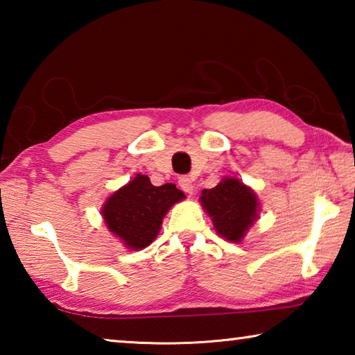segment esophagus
<instances>
[{
    "instance_id": "34e87169",
    "label": "esophagus",
    "mask_w": 355,
    "mask_h": 355,
    "mask_svg": "<svg viewBox=\"0 0 355 355\" xmlns=\"http://www.w3.org/2000/svg\"><path fill=\"white\" fill-rule=\"evenodd\" d=\"M178 186L182 188V191L186 192V194H192V191H194V184H192L191 177H180Z\"/></svg>"
}]
</instances>
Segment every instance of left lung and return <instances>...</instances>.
Segmentation results:
<instances>
[{
  "label": "left lung",
  "mask_w": 355,
  "mask_h": 355,
  "mask_svg": "<svg viewBox=\"0 0 355 355\" xmlns=\"http://www.w3.org/2000/svg\"><path fill=\"white\" fill-rule=\"evenodd\" d=\"M200 205L211 218L214 230L230 243H241L260 218V199L236 177H222L211 189H203Z\"/></svg>",
  "instance_id": "1"
}]
</instances>
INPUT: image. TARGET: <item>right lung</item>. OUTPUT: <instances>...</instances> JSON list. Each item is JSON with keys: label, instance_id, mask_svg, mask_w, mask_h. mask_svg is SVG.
Segmentation results:
<instances>
[{"label": "right lung", "instance_id": "right-lung-1", "mask_svg": "<svg viewBox=\"0 0 355 355\" xmlns=\"http://www.w3.org/2000/svg\"><path fill=\"white\" fill-rule=\"evenodd\" d=\"M186 196L167 183L153 186L142 173L130 180L107 197L101 216L114 236L130 250H142L152 244L161 230L167 211Z\"/></svg>", "mask_w": 355, "mask_h": 355}]
</instances>
